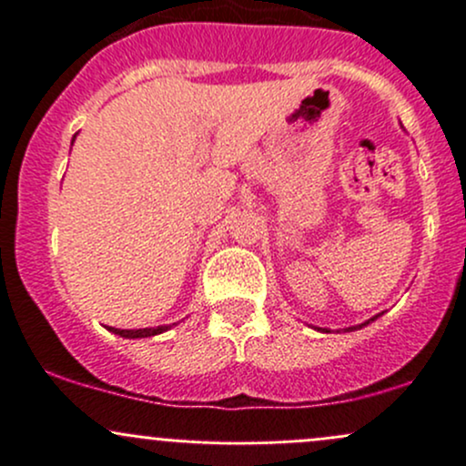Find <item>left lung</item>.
Instances as JSON below:
<instances>
[{"label": "left lung", "instance_id": "left-lung-1", "mask_svg": "<svg viewBox=\"0 0 466 466\" xmlns=\"http://www.w3.org/2000/svg\"><path fill=\"white\" fill-rule=\"evenodd\" d=\"M372 320H374V318H372ZM365 324H370V322H365ZM365 324H359V329H360V327H365ZM351 329H356V327H351Z\"/></svg>", "mask_w": 466, "mask_h": 466}]
</instances>
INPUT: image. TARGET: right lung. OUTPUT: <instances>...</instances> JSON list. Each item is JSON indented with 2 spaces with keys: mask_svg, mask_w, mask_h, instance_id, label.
<instances>
[{
  "mask_svg": "<svg viewBox=\"0 0 466 466\" xmlns=\"http://www.w3.org/2000/svg\"><path fill=\"white\" fill-rule=\"evenodd\" d=\"M167 324L164 327H153V329H115L110 327L112 333H116V336L121 338H148V336H157V333L167 331Z\"/></svg>",
  "mask_w": 466,
  "mask_h": 466,
  "instance_id": "add662e5",
  "label": "right lung"
}]
</instances>
